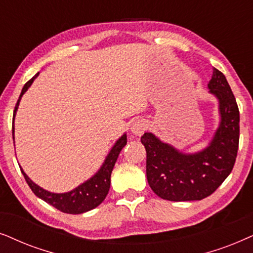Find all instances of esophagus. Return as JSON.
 Returning <instances> with one entry per match:
<instances>
[{
    "label": "esophagus",
    "mask_w": 253,
    "mask_h": 253,
    "mask_svg": "<svg viewBox=\"0 0 253 253\" xmlns=\"http://www.w3.org/2000/svg\"><path fill=\"white\" fill-rule=\"evenodd\" d=\"M147 128H148L147 121L136 120L135 123L133 124V126H132V128H130V130H132V133L135 134V135H142L143 132Z\"/></svg>",
    "instance_id": "obj_1"
}]
</instances>
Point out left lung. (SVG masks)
I'll use <instances>...</instances> for the list:
<instances>
[{
	"label": "left lung",
	"instance_id": "1",
	"mask_svg": "<svg viewBox=\"0 0 253 253\" xmlns=\"http://www.w3.org/2000/svg\"><path fill=\"white\" fill-rule=\"evenodd\" d=\"M210 92L218 99L221 121L210 146L184 154L144 133L141 142L147 151V179L155 193L170 201L201 200L211 195L230 174L240 142V111L227 79L213 68Z\"/></svg>",
	"mask_w": 253,
	"mask_h": 253
}]
</instances>
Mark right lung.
I'll use <instances>...</instances> for the list:
<instances>
[{"mask_svg": "<svg viewBox=\"0 0 253 253\" xmlns=\"http://www.w3.org/2000/svg\"><path fill=\"white\" fill-rule=\"evenodd\" d=\"M39 74V73H38ZM38 74H36L31 80L28 81L25 83V85L23 86L21 96H19L17 104L15 106V111H13V120H15L16 111L18 109L19 102H21L22 96L24 95L26 90L29 89L33 81ZM12 136H13V126H12ZM127 143V135L124 134L119 140L114 143L112 149L106 156V160L104 161L103 166L100 167L95 176H92L89 180H86L85 183H83L80 186H77L75 190L67 192V193H52L43 190L38 185L33 183L30 178L26 176V173L23 171L21 167V171L24 176L26 183L31 188L33 193L40 199L46 201L47 204L52 205L53 207H55L56 210L63 211L67 214H82L85 213L87 211H91L97 206H99L103 203L104 199L106 198L107 193L110 190V184H111V173H112L113 167L116 164L117 158L119 156L120 151L123 148L126 146Z\"/></svg>", "mask_w": 253, "mask_h": 253, "instance_id": "obj_1", "label": "right lung"}]
</instances>
